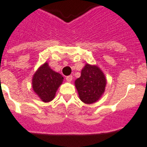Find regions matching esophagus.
Instances as JSON below:
<instances>
[{
    "label": "esophagus",
    "mask_w": 147,
    "mask_h": 147,
    "mask_svg": "<svg viewBox=\"0 0 147 147\" xmlns=\"http://www.w3.org/2000/svg\"><path fill=\"white\" fill-rule=\"evenodd\" d=\"M66 81L68 82H71V81H72V76H69L66 77Z\"/></svg>",
    "instance_id": "obj_1"
}]
</instances>
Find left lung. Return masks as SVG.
Instances as JSON below:
<instances>
[{
    "label": "left lung",
    "mask_w": 147,
    "mask_h": 147,
    "mask_svg": "<svg viewBox=\"0 0 147 147\" xmlns=\"http://www.w3.org/2000/svg\"><path fill=\"white\" fill-rule=\"evenodd\" d=\"M107 79L96 65L85 64L81 76L75 81L80 100L87 105L98 101L105 93Z\"/></svg>",
    "instance_id": "left-lung-1"
}]
</instances>
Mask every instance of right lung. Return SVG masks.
<instances>
[{"mask_svg":"<svg viewBox=\"0 0 147 147\" xmlns=\"http://www.w3.org/2000/svg\"><path fill=\"white\" fill-rule=\"evenodd\" d=\"M63 77L53 71L48 62L40 65L32 78L33 92L43 102H49L54 99L58 88L62 84Z\"/></svg>","mask_w":147,"mask_h":147,"instance_id":"1","label":"right lung"}]
</instances>
